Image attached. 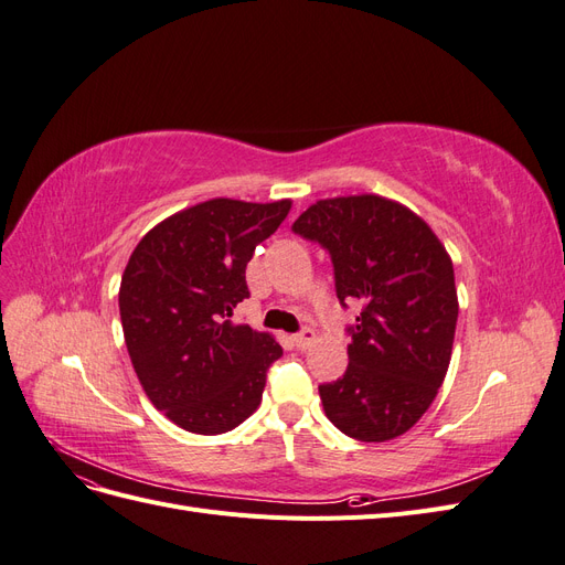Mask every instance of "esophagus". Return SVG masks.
<instances>
[{
	"label": "esophagus",
	"mask_w": 565,
	"mask_h": 565,
	"mask_svg": "<svg viewBox=\"0 0 565 565\" xmlns=\"http://www.w3.org/2000/svg\"><path fill=\"white\" fill-rule=\"evenodd\" d=\"M292 341H295V347H297L299 351H306V349H309V347L313 344V341H316V332H313L311 328H303L299 334L292 337Z\"/></svg>",
	"instance_id": "esophagus-1"
}]
</instances>
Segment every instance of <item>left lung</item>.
Masks as SVG:
<instances>
[{"label":"left lung","instance_id":"1","mask_svg":"<svg viewBox=\"0 0 565 565\" xmlns=\"http://www.w3.org/2000/svg\"><path fill=\"white\" fill-rule=\"evenodd\" d=\"M292 231L330 252L337 299L363 303L344 377L318 386L324 415L355 440L403 436L450 365L459 313L450 254L422 216L372 193L318 200Z\"/></svg>","mask_w":565,"mask_h":565}]
</instances>
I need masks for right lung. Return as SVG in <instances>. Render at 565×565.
Segmentation results:
<instances>
[{
    "mask_svg": "<svg viewBox=\"0 0 565 565\" xmlns=\"http://www.w3.org/2000/svg\"><path fill=\"white\" fill-rule=\"evenodd\" d=\"M289 210L292 200L214 198L160 221L129 256L119 318L131 365L150 403L185 431L226 434L262 403L282 349L231 316L249 297L256 245Z\"/></svg>",
    "mask_w": 565,
    "mask_h": 565,
    "instance_id": "1",
    "label": "right lung"
}]
</instances>
